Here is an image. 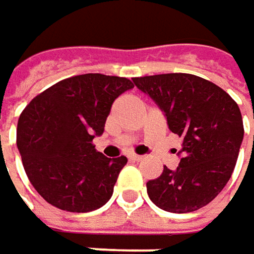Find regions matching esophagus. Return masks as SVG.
Instances as JSON below:
<instances>
[{
    "label": "esophagus",
    "instance_id": "1",
    "mask_svg": "<svg viewBox=\"0 0 254 254\" xmlns=\"http://www.w3.org/2000/svg\"><path fill=\"white\" fill-rule=\"evenodd\" d=\"M144 157L142 155H138V154H130L129 155V160H132V161H141Z\"/></svg>",
    "mask_w": 254,
    "mask_h": 254
}]
</instances>
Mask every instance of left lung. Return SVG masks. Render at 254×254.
I'll list each match as a JSON object with an SVG mask.
<instances>
[{
  "label": "left lung",
  "mask_w": 254,
  "mask_h": 254,
  "mask_svg": "<svg viewBox=\"0 0 254 254\" xmlns=\"http://www.w3.org/2000/svg\"><path fill=\"white\" fill-rule=\"evenodd\" d=\"M164 112L169 129L183 139L176 170L164 167L147 183L150 199L174 214L208 205L230 180L244 127L237 103L214 82L192 74L132 78Z\"/></svg>",
  "instance_id": "left-lung-1"
}]
</instances>
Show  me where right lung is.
Segmentation results:
<instances>
[{"label":"right lung","mask_w":254,"mask_h":254,"mask_svg":"<svg viewBox=\"0 0 254 254\" xmlns=\"http://www.w3.org/2000/svg\"><path fill=\"white\" fill-rule=\"evenodd\" d=\"M132 81L103 74L62 80L36 96L20 115L17 147L37 193L68 212L94 211L112 197L127 157L94 148L113 102Z\"/></svg>","instance_id":"right-lung-1"}]
</instances>
